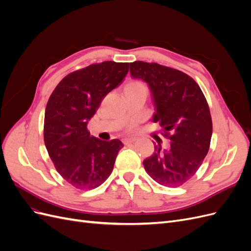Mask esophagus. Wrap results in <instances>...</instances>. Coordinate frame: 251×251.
Instances as JSON below:
<instances>
[{"instance_id":"1","label":"esophagus","mask_w":251,"mask_h":251,"mask_svg":"<svg viewBox=\"0 0 251 251\" xmlns=\"http://www.w3.org/2000/svg\"><path fill=\"white\" fill-rule=\"evenodd\" d=\"M135 140H136V138H133V137H131V138H125V139L123 140V142H124L125 144H130V143H133Z\"/></svg>"}]
</instances>
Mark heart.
I'll return each instance as SVG.
<instances>
[{"label": "heart", "instance_id": "obj_1", "mask_svg": "<svg viewBox=\"0 0 251 251\" xmlns=\"http://www.w3.org/2000/svg\"><path fill=\"white\" fill-rule=\"evenodd\" d=\"M126 88H130V89H140V88H146L142 82L140 81H132L128 83L126 86Z\"/></svg>", "mask_w": 251, "mask_h": 251}]
</instances>
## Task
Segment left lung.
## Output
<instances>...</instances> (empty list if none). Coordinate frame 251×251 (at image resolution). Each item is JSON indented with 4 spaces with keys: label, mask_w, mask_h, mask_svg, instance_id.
Segmentation results:
<instances>
[{
    "label": "left lung",
    "mask_w": 251,
    "mask_h": 251,
    "mask_svg": "<svg viewBox=\"0 0 251 251\" xmlns=\"http://www.w3.org/2000/svg\"><path fill=\"white\" fill-rule=\"evenodd\" d=\"M130 72L148 82L156 107L153 121L171 140L165 149L155 146V153L143 161L144 170L163 186L183 185L209 150L212 121L206 98L189 75L174 68L137 60L130 64Z\"/></svg>",
    "instance_id": "left-lung-1"
}]
</instances>
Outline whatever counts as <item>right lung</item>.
Masks as SVG:
<instances>
[{
	"label": "right lung",
	"instance_id": "obj_1",
	"mask_svg": "<svg viewBox=\"0 0 251 251\" xmlns=\"http://www.w3.org/2000/svg\"><path fill=\"white\" fill-rule=\"evenodd\" d=\"M128 63L107 60L71 72L59 81L45 111L44 141L56 171L78 189H94L111 175L123 143L90 136L88 121L124 81Z\"/></svg>",
	"mask_w": 251,
	"mask_h": 251
}]
</instances>
